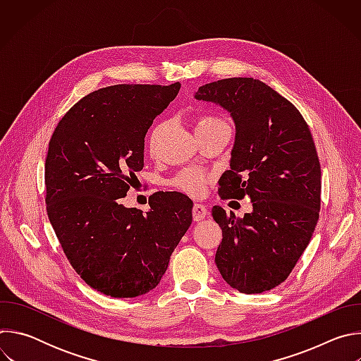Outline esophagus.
Here are the masks:
<instances>
[{"instance_id":"1","label":"esophagus","mask_w":361,"mask_h":361,"mask_svg":"<svg viewBox=\"0 0 361 361\" xmlns=\"http://www.w3.org/2000/svg\"><path fill=\"white\" fill-rule=\"evenodd\" d=\"M205 216H207V207H205V205L201 204V202H195L194 207H192L194 221H201L202 219H205Z\"/></svg>"}]
</instances>
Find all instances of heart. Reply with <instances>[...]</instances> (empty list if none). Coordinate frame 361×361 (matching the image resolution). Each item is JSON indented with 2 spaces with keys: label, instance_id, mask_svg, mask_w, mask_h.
Wrapping results in <instances>:
<instances>
[{
  "label": "heart",
  "instance_id": "b5f03b06",
  "mask_svg": "<svg viewBox=\"0 0 361 361\" xmlns=\"http://www.w3.org/2000/svg\"><path fill=\"white\" fill-rule=\"evenodd\" d=\"M219 124H224L221 120L216 118V117H204L201 118L197 126H195V130L197 128H205V127H214V126H219ZM166 126L164 124H159L152 128L151 131V135H149V147L151 148H156L159 140H160V135L161 133L164 131ZM212 176L207 174V173H202L200 170H184L181 171L176 178H174V185L191 195H200L204 192L205 190V185H207V183L210 181Z\"/></svg>",
  "mask_w": 361,
  "mask_h": 361
}]
</instances>
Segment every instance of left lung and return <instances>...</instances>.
Masks as SVG:
<instances>
[{"label": "left lung", "instance_id": "obj_1", "mask_svg": "<svg viewBox=\"0 0 361 361\" xmlns=\"http://www.w3.org/2000/svg\"><path fill=\"white\" fill-rule=\"evenodd\" d=\"M194 98L227 111L235 135L221 198L251 200L243 219L220 205L212 214L223 240L216 264L224 281L245 294L281 284L310 243L320 213L322 170L302 116L288 99L254 78L205 84Z\"/></svg>", "mask_w": 361, "mask_h": 361}]
</instances>
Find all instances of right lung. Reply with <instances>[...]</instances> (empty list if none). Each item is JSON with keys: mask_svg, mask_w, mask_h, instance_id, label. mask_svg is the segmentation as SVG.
I'll return each mask as SVG.
<instances>
[{"mask_svg": "<svg viewBox=\"0 0 361 361\" xmlns=\"http://www.w3.org/2000/svg\"><path fill=\"white\" fill-rule=\"evenodd\" d=\"M181 84H118L81 98L61 118L45 159L47 213L73 269L94 290L131 298L156 288L192 221V201L156 192L127 209L144 138Z\"/></svg>", "mask_w": 361, "mask_h": 361, "instance_id": "right-lung-1", "label": "right lung"}]
</instances>
